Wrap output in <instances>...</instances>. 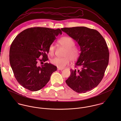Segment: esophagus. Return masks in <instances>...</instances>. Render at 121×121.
<instances>
[{"label":"esophagus","instance_id":"1","mask_svg":"<svg viewBox=\"0 0 121 121\" xmlns=\"http://www.w3.org/2000/svg\"><path fill=\"white\" fill-rule=\"evenodd\" d=\"M57 69H58V70H63V69H60V68H57Z\"/></svg>","mask_w":121,"mask_h":121}]
</instances>
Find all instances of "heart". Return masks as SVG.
I'll return each mask as SVG.
<instances>
[{"mask_svg": "<svg viewBox=\"0 0 121 121\" xmlns=\"http://www.w3.org/2000/svg\"><path fill=\"white\" fill-rule=\"evenodd\" d=\"M58 43L66 48L63 56L64 57H55L51 60L52 64L60 69L64 68L69 64L70 60L72 61H75L79 57V51L78 49L74 46V42L73 39L67 36L61 38L58 41ZM55 47L52 44L48 48V53L50 55L54 54Z\"/></svg>", "mask_w": 121, "mask_h": 121, "instance_id": "obj_1", "label": "heart"}]
</instances>
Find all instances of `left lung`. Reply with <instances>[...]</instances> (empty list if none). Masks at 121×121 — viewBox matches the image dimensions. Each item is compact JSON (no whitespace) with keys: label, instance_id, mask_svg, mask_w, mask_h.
<instances>
[{"label":"left lung","instance_id":"obj_1","mask_svg":"<svg viewBox=\"0 0 121 121\" xmlns=\"http://www.w3.org/2000/svg\"><path fill=\"white\" fill-rule=\"evenodd\" d=\"M61 30L74 39L81 53L66 82L77 93H86L97 86L104 77L109 60V51L104 37L97 30L84 26Z\"/></svg>","mask_w":121,"mask_h":121}]
</instances>
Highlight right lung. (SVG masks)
Segmentation results:
<instances>
[{"instance_id": "1", "label": "right lung", "mask_w": 121, "mask_h": 121, "mask_svg": "<svg viewBox=\"0 0 121 121\" xmlns=\"http://www.w3.org/2000/svg\"><path fill=\"white\" fill-rule=\"evenodd\" d=\"M59 34H62L60 29L31 27L21 32L13 41L10 63L17 82L24 88L31 91L40 90L57 70V67L51 63L38 66V62L41 63L48 60L49 47ZM41 56L43 58L39 59Z\"/></svg>"}]
</instances>
